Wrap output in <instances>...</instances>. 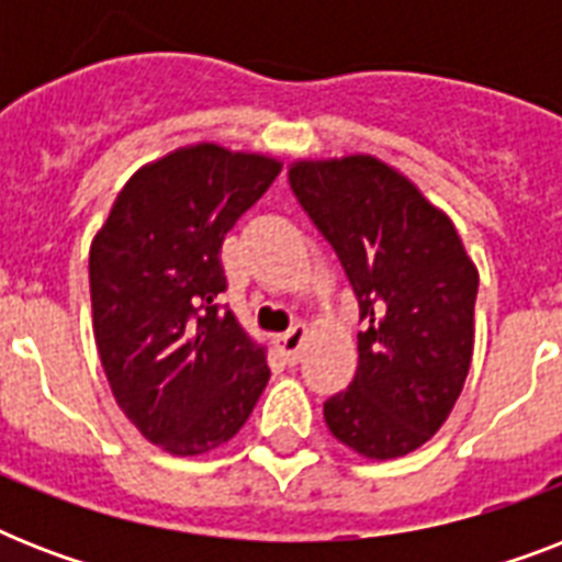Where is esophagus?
<instances>
[{"label": "esophagus", "instance_id": "esophagus-1", "mask_svg": "<svg viewBox=\"0 0 562 562\" xmlns=\"http://www.w3.org/2000/svg\"><path fill=\"white\" fill-rule=\"evenodd\" d=\"M306 338H308V326L306 324H294L289 329V333L277 335V350L285 356L289 361H297L300 352H303V347H306Z\"/></svg>", "mask_w": 562, "mask_h": 562}]
</instances>
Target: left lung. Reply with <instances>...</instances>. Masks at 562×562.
<instances>
[{
    "label": "left lung",
    "mask_w": 562,
    "mask_h": 562,
    "mask_svg": "<svg viewBox=\"0 0 562 562\" xmlns=\"http://www.w3.org/2000/svg\"><path fill=\"white\" fill-rule=\"evenodd\" d=\"M289 180L368 321L350 387L324 402L326 426L368 461L417 452L470 373L479 268L452 218L373 154L294 160Z\"/></svg>",
    "instance_id": "8db88e82"
}]
</instances>
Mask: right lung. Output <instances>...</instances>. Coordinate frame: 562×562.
<instances>
[{"label":"right lung","mask_w":562,"mask_h":562,"mask_svg":"<svg viewBox=\"0 0 562 562\" xmlns=\"http://www.w3.org/2000/svg\"><path fill=\"white\" fill-rule=\"evenodd\" d=\"M282 162L192 143L131 175L90 245L92 333L119 408L162 452L238 435L271 379L265 344L218 308L221 241Z\"/></svg>","instance_id":"right-lung-1"}]
</instances>
